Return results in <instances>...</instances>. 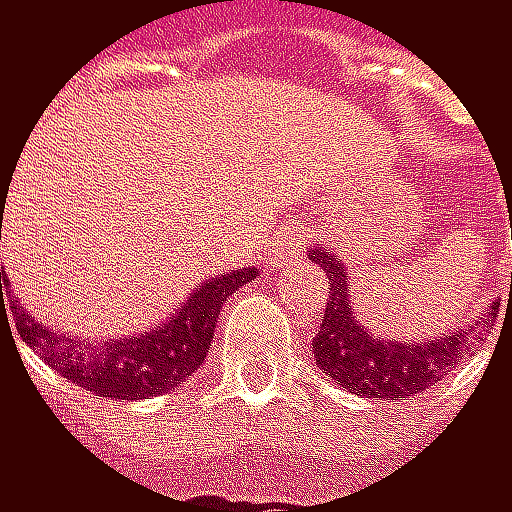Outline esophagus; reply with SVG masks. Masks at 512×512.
<instances>
[{
	"label": "esophagus",
	"mask_w": 512,
	"mask_h": 512,
	"mask_svg": "<svg viewBox=\"0 0 512 512\" xmlns=\"http://www.w3.org/2000/svg\"><path fill=\"white\" fill-rule=\"evenodd\" d=\"M302 244H305V235L299 232V228H290V232H284L271 244V262L287 265L290 259H296L302 253Z\"/></svg>",
	"instance_id": "1"
}]
</instances>
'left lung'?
<instances>
[{
  "label": "left lung",
  "instance_id": "left-lung-1",
  "mask_svg": "<svg viewBox=\"0 0 512 512\" xmlns=\"http://www.w3.org/2000/svg\"><path fill=\"white\" fill-rule=\"evenodd\" d=\"M308 259L317 268H323L329 277V302L323 311V323L314 336L317 366L329 378H336V385L348 388L357 397L400 400L427 391L461 363L464 351L470 348V339L476 336L479 320L485 326V317H479L470 329L461 332L455 329L440 339L385 342L372 336L366 326H360L342 256H336L326 247H314L308 250Z\"/></svg>",
  "mask_w": 512,
  "mask_h": 512
}]
</instances>
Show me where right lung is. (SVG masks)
<instances>
[{
    "label": "right lung",
    "instance_id": "add662e5",
    "mask_svg": "<svg viewBox=\"0 0 512 512\" xmlns=\"http://www.w3.org/2000/svg\"><path fill=\"white\" fill-rule=\"evenodd\" d=\"M256 274V268H244L213 277L210 284H201L195 293H189V299L170 320L131 339H109L97 345L85 339L72 342L36 323L30 314H20L17 332L72 385L112 400H152L186 381L207 360L219 308ZM2 287L5 274L0 271V299Z\"/></svg>",
    "mask_w": 512,
    "mask_h": 512
}]
</instances>
